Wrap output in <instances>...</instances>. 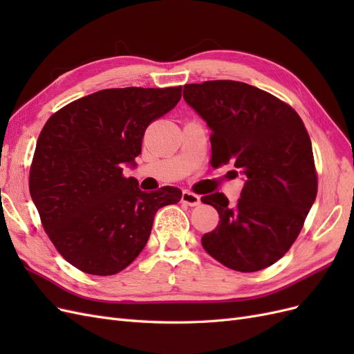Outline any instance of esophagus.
Wrapping results in <instances>:
<instances>
[{
  "label": "esophagus",
  "instance_id": "esophagus-1",
  "mask_svg": "<svg viewBox=\"0 0 354 354\" xmlns=\"http://www.w3.org/2000/svg\"><path fill=\"white\" fill-rule=\"evenodd\" d=\"M181 202L186 203L189 207H198L201 203V198L196 194H192V192L185 190L183 195H181Z\"/></svg>",
  "mask_w": 354,
  "mask_h": 354
}]
</instances>
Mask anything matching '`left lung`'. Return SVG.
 <instances>
[{
	"label": "left lung",
	"instance_id": "8db88e82",
	"mask_svg": "<svg viewBox=\"0 0 354 354\" xmlns=\"http://www.w3.org/2000/svg\"><path fill=\"white\" fill-rule=\"evenodd\" d=\"M183 97L211 128V165L234 164L246 177L234 207L223 194L202 196L218 226L201 242L236 272H259L291 248L317 195L308 133L299 115L250 84L217 80L186 84Z\"/></svg>",
	"mask_w": 354,
	"mask_h": 354
}]
</instances>
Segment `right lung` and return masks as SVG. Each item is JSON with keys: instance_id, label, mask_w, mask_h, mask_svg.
Here are the masks:
<instances>
[{"instance_id": "right-lung-1", "label": "right lung", "mask_w": 354, "mask_h": 354, "mask_svg": "<svg viewBox=\"0 0 354 354\" xmlns=\"http://www.w3.org/2000/svg\"><path fill=\"white\" fill-rule=\"evenodd\" d=\"M180 97L181 85L100 90L63 106L41 130L29 192L50 241L81 272L124 270L146 246L156 211L181 199L177 187L146 194L122 174L149 124Z\"/></svg>"}]
</instances>
